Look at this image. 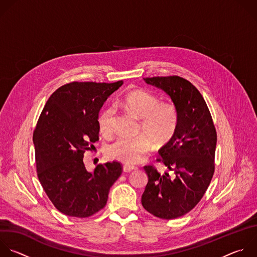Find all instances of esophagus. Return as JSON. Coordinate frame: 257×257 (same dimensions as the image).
<instances>
[{
    "label": "esophagus",
    "instance_id": "esophagus-1",
    "mask_svg": "<svg viewBox=\"0 0 257 257\" xmlns=\"http://www.w3.org/2000/svg\"><path fill=\"white\" fill-rule=\"evenodd\" d=\"M134 169H136V167L133 166V165H129V164H124L123 165V172L124 173H130Z\"/></svg>",
    "mask_w": 257,
    "mask_h": 257
}]
</instances>
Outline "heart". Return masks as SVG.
Wrapping results in <instances>:
<instances>
[{"label": "heart", "mask_w": 257, "mask_h": 257, "mask_svg": "<svg viewBox=\"0 0 257 257\" xmlns=\"http://www.w3.org/2000/svg\"><path fill=\"white\" fill-rule=\"evenodd\" d=\"M123 106L134 116L141 119V134L134 138L119 137L107 147L110 158L125 163H137L149 152L154 144L164 146L175 137L180 115L174 104L161 103L160 100L145 91H134L125 96ZM114 108H103L97 118L101 133L108 135L113 128Z\"/></svg>", "instance_id": "b5f03b06"}]
</instances>
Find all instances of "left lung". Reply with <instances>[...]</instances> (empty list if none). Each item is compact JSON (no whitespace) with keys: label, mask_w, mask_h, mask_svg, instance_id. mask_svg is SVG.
<instances>
[{"label":"left lung","mask_w":257,"mask_h":257,"mask_svg":"<svg viewBox=\"0 0 257 257\" xmlns=\"http://www.w3.org/2000/svg\"><path fill=\"white\" fill-rule=\"evenodd\" d=\"M143 79L172 99L180 122L175 137L158 151V160L174 170L175 176L160 175L152 165L144 166L148 182L141 203L155 217L176 219L196 207L211 183L217 133L203 96L189 80L177 75Z\"/></svg>","instance_id":"1"}]
</instances>
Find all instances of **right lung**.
Returning a JSON list of instances; mask_svg holds the SVG:
<instances>
[{
	"mask_svg": "<svg viewBox=\"0 0 257 257\" xmlns=\"http://www.w3.org/2000/svg\"><path fill=\"white\" fill-rule=\"evenodd\" d=\"M122 84L73 81L57 89L42 110L33 133L37 176L64 215L87 218L99 212L122 173L117 161L100 164L94 173L83 163L84 151L99 140L98 114Z\"/></svg>",
	"mask_w": 257,
	"mask_h": 257,
	"instance_id": "obj_1",
	"label": "right lung"
}]
</instances>
